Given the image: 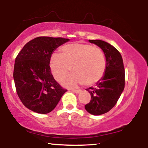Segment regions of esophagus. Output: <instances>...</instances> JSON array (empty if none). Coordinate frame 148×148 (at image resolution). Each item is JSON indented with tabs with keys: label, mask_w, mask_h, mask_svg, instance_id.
I'll list each match as a JSON object with an SVG mask.
<instances>
[{
	"label": "esophagus",
	"mask_w": 148,
	"mask_h": 148,
	"mask_svg": "<svg viewBox=\"0 0 148 148\" xmlns=\"http://www.w3.org/2000/svg\"><path fill=\"white\" fill-rule=\"evenodd\" d=\"M72 90L73 92H75V93H80L81 92V90Z\"/></svg>",
	"instance_id": "esophagus-1"
}]
</instances>
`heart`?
<instances>
[{
	"instance_id": "1",
	"label": "heart",
	"mask_w": 148,
	"mask_h": 148,
	"mask_svg": "<svg viewBox=\"0 0 148 148\" xmlns=\"http://www.w3.org/2000/svg\"><path fill=\"white\" fill-rule=\"evenodd\" d=\"M60 54L51 56L49 66L58 82L64 81L70 72L74 74L66 85L74 86L84 84L92 86L100 81L106 68V56L103 51L87 43H71L62 46Z\"/></svg>"
}]
</instances>
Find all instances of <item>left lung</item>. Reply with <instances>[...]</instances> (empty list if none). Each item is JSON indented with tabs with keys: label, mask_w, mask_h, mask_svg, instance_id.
I'll use <instances>...</instances> for the list:
<instances>
[{
	"label": "left lung",
	"mask_w": 148,
	"mask_h": 148,
	"mask_svg": "<svg viewBox=\"0 0 148 148\" xmlns=\"http://www.w3.org/2000/svg\"><path fill=\"white\" fill-rule=\"evenodd\" d=\"M102 49L106 56V68L103 78L98 81L96 87L86 90L91 99L85 105V108L92 115L106 113L114 107L125 88V67L120 53L114 47L99 40H89Z\"/></svg>",
	"instance_id": "8db88e82"
}]
</instances>
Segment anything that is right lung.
Masks as SVG:
<instances>
[{
  "label": "right lung",
  "mask_w": 148,
  "mask_h": 148,
  "mask_svg": "<svg viewBox=\"0 0 148 148\" xmlns=\"http://www.w3.org/2000/svg\"><path fill=\"white\" fill-rule=\"evenodd\" d=\"M68 41L62 37H36L25 44L15 58L13 77L16 91L28 109L48 113L67 91L54 79L49 61L53 51Z\"/></svg>",
  "instance_id": "right-lung-1"
}]
</instances>
